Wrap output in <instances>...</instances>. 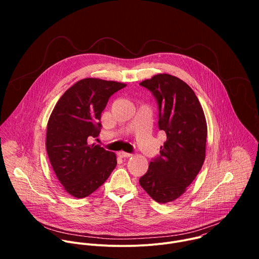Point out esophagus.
I'll use <instances>...</instances> for the list:
<instances>
[{"mask_svg": "<svg viewBox=\"0 0 259 259\" xmlns=\"http://www.w3.org/2000/svg\"><path fill=\"white\" fill-rule=\"evenodd\" d=\"M119 157L120 158H129L132 156V154H129V153H125V152H120L119 154Z\"/></svg>", "mask_w": 259, "mask_h": 259, "instance_id": "esophagus-1", "label": "esophagus"}]
</instances>
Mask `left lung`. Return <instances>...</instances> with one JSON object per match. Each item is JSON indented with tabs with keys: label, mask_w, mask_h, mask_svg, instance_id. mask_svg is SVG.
Returning <instances> with one entry per match:
<instances>
[{
	"label": "left lung",
	"mask_w": 259,
	"mask_h": 259,
	"mask_svg": "<svg viewBox=\"0 0 259 259\" xmlns=\"http://www.w3.org/2000/svg\"><path fill=\"white\" fill-rule=\"evenodd\" d=\"M150 90L159 109L158 126L167 140L139 183L150 197L165 204L179 198L205 161L207 124L192 88L182 80L160 73L139 84Z\"/></svg>",
	"instance_id": "8db88e82"
}]
</instances>
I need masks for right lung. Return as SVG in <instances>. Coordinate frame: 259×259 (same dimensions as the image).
<instances>
[{
    "instance_id": "right-lung-1",
    "label": "right lung",
    "mask_w": 259,
    "mask_h": 259,
    "mask_svg": "<svg viewBox=\"0 0 259 259\" xmlns=\"http://www.w3.org/2000/svg\"><path fill=\"white\" fill-rule=\"evenodd\" d=\"M126 84L87 78L67 89L47 125L46 149L64 190L79 199L95 192L117 166V157L98 144L101 113L109 97Z\"/></svg>"
}]
</instances>
